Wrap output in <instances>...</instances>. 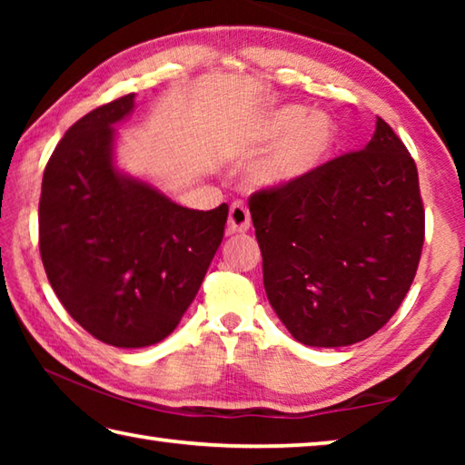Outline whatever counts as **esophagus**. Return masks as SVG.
<instances>
[{
    "label": "esophagus",
    "mask_w": 465,
    "mask_h": 465,
    "mask_svg": "<svg viewBox=\"0 0 465 465\" xmlns=\"http://www.w3.org/2000/svg\"><path fill=\"white\" fill-rule=\"evenodd\" d=\"M252 223L250 211L243 201H235L230 207V217H227V232L230 233H243L248 232Z\"/></svg>",
    "instance_id": "34e87169"
}]
</instances>
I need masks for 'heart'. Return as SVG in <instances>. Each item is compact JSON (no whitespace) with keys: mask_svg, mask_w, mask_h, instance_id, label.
I'll list each match as a JSON object with an SVG mask.
<instances>
[{"mask_svg":"<svg viewBox=\"0 0 465 465\" xmlns=\"http://www.w3.org/2000/svg\"><path fill=\"white\" fill-rule=\"evenodd\" d=\"M256 143L274 145L254 166L256 184L262 188H291L316 174L336 143V124L328 114L299 104L274 108L256 129Z\"/></svg>","mask_w":465,"mask_h":465,"instance_id":"1","label":"heart"}]
</instances>
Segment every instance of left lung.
<instances>
[{"mask_svg": "<svg viewBox=\"0 0 465 465\" xmlns=\"http://www.w3.org/2000/svg\"><path fill=\"white\" fill-rule=\"evenodd\" d=\"M248 204L266 297L295 341L349 346L396 313L419 269L424 209L416 163L383 119L361 152Z\"/></svg>", "mask_w": 465, "mask_h": 465, "instance_id": "left-lung-1", "label": "left lung"}]
</instances>
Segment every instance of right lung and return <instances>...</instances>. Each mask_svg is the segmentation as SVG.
I'll return each instance as SVG.
<instances>
[{"label": "right lung", "mask_w": 465, "mask_h": 465, "mask_svg": "<svg viewBox=\"0 0 465 465\" xmlns=\"http://www.w3.org/2000/svg\"><path fill=\"white\" fill-rule=\"evenodd\" d=\"M135 94L92 110L43 176L38 243L54 295L77 324L119 349L174 332L223 240L227 204L186 209L114 163V124Z\"/></svg>", "instance_id": "1"}]
</instances>
